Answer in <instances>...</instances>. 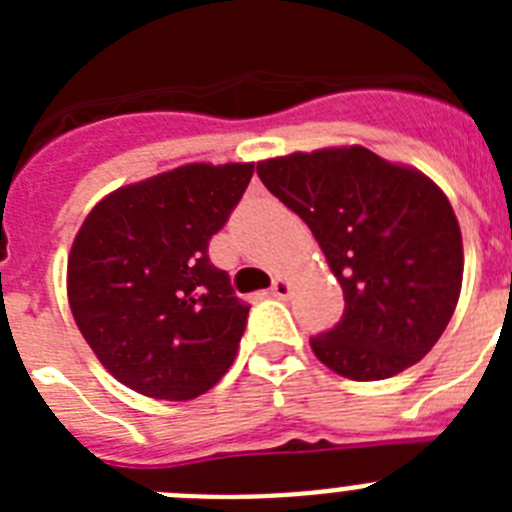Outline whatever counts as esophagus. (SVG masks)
<instances>
[{
    "mask_svg": "<svg viewBox=\"0 0 512 512\" xmlns=\"http://www.w3.org/2000/svg\"><path fill=\"white\" fill-rule=\"evenodd\" d=\"M289 292H292V287H289L287 279H274V284H271V297H279V300H284V297H289Z\"/></svg>",
    "mask_w": 512,
    "mask_h": 512,
    "instance_id": "esophagus-1",
    "label": "esophagus"
}]
</instances>
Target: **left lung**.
<instances>
[{
    "instance_id": "1",
    "label": "left lung",
    "mask_w": 512,
    "mask_h": 512,
    "mask_svg": "<svg viewBox=\"0 0 512 512\" xmlns=\"http://www.w3.org/2000/svg\"><path fill=\"white\" fill-rule=\"evenodd\" d=\"M256 174L305 220L343 289V318L310 338L315 356L356 382L418 364L449 325L464 274L446 194L361 146L269 158Z\"/></svg>"
}]
</instances>
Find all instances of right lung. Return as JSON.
<instances>
[{"label":"right lung","instance_id":"obj_1","mask_svg":"<svg viewBox=\"0 0 512 512\" xmlns=\"http://www.w3.org/2000/svg\"><path fill=\"white\" fill-rule=\"evenodd\" d=\"M253 164H187L104 197L76 233L69 305L81 336L125 387L192 400L228 372L248 310L210 238L228 223Z\"/></svg>","mask_w":512,"mask_h":512}]
</instances>
